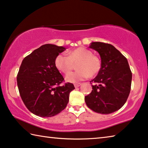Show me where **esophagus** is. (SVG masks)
Wrapping results in <instances>:
<instances>
[{
  "mask_svg": "<svg viewBox=\"0 0 148 148\" xmlns=\"http://www.w3.org/2000/svg\"><path fill=\"white\" fill-rule=\"evenodd\" d=\"M81 85V83H77V84H74V86H75V88H77V87H79V86H80Z\"/></svg>",
  "mask_w": 148,
  "mask_h": 148,
  "instance_id": "esophagus-1",
  "label": "esophagus"
}]
</instances>
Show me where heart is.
<instances>
[{
    "label": "heart",
    "mask_w": 148,
    "mask_h": 148,
    "mask_svg": "<svg viewBox=\"0 0 148 148\" xmlns=\"http://www.w3.org/2000/svg\"><path fill=\"white\" fill-rule=\"evenodd\" d=\"M77 62L76 69L78 70L70 72L65 76V81L69 83H75L94 76L101 69V61L98 56L92 55L90 50L80 47L70 50L67 56L65 54L58 55L55 59V66L58 70L66 74L73 67V64Z\"/></svg>",
    "instance_id": "heart-1"
}]
</instances>
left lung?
Returning a JSON list of instances; mask_svg holds the SVG:
<instances>
[{
  "label": "left lung",
  "instance_id": "obj_1",
  "mask_svg": "<svg viewBox=\"0 0 148 148\" xmlns=\"http://www.w3.org/2000/svg\"><path fill=\"white\" fill-rule=\"evenodd\" d=\"M90 48L99 53L101 69L90 82L93 90L84 98L86 106L101 114H110L121 108L129 96L132 72L124 56L113 45L93 42Z\"/></svg>",
  "mask_w": 148,
  "mask_h": 148
}]
</instances>
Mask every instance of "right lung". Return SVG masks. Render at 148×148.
<instances>
[{
    "instance_id": "right-lung-1",
    "label": "right lung",
    "mask_w": 148,
    "mask_h": 148,
    "mask_svg": "<svg viewBox=\"0 0 148 148\" xmlns=\"http://www.w3.org/2000/svg\"><path fill=\"white\" fill-rule=\"evenodd\" d=\"M65 50L47 44L23 60L17 75L19 94L27 108L39 117H50L61 112L74 90L72 83L60 86L64 77L55 66V59Z\"/></svg>"
}]
</instances>
